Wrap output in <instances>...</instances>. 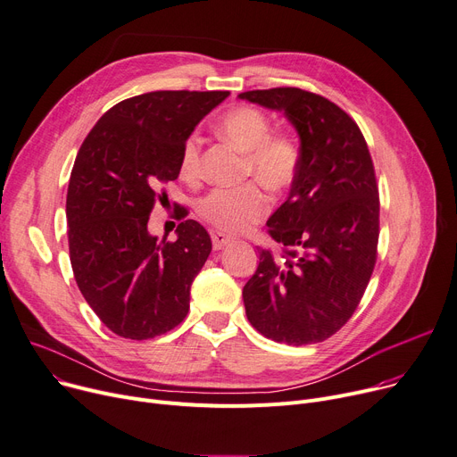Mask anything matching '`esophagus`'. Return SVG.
Listing matches in <instances>:
<instances>
[{
	"label": "esophagus",
	"instance_id": "obj_1",
	"mask_svg": "<svg viewBox=\"0 0 457 457\" xmlns=\"http://www.w3.org/2000/svg\"><path fill=\"white\" fill-rule=\"evenodd\" d=\"M211 238H212V248L215 250H222L224 246L229 245V242H233V238L222 231H215L211 235Z\"/></svg>",
	"mask_w": 457,
	"mask_h": 457
}]
</instances>
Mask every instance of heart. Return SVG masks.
Returning <instances> with one entry per match:
<instances>
[{"label": "heart", "mask_w": 457, "mask_h": 457, "mask_svg": "<svg viewBox=\"0 0 457 457\" xmlns=\"http://www.w3.org/2000/svg\"><path fill=\"white\" fill-rule=\"evenodd\" d=\"M264 112L253 106H237L219 120V132L245 154V176L279 193L288 189L301 165V146L287 132H270ZM179 174L196 179L202 169L200 139L189 136L179 150ZM270 207L268 196L255 181L235 189H212L196 204L198 215L224 233H240L259 222Z\"/></svg>", "instance_id": "heart-1"}]
</instances>
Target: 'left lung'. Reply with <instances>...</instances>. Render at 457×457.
Instances as JSON below:
<instances>
[{
	"label": "left lung",
	"mask_w": 457,
	"mask_h": 457,
	"mask_svg": "<svg viewBox=\"0 0 457 457\" xmlns=\"http://www.w3.org/2000/svg\"><path fill=\"white\" fill-rule=\"evenodd\" d=\"M238 97L283 112L301 141L288 198L266 222L283 253L259 252L242 290L246 316L273 342H323L349 321L377 262L380 204L368 143L340 106L312 91L271 87Z\"/></svg>",
	"instance_id": "1"
}]
</instances>
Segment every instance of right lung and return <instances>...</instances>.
Masks as SVG:
<instances>
[{
	"instance_id": "right-lung-1",
	"label": "right lung",
	"mask_w": 457,
	"mask_h": 457,
	"mask_svg": "<svg viewBox=\"0 0 457 457\" xmlns=\"http://www.w3.org/2000/svg\"><path fill=\"white\" fill-rule=\"evenodd\" d=\"M229 91H150L112 106L86 136L68 187L73 276L87 305L117 337H162L189 312L191 285L211 237L178 211L174 242L146 229L162 186L179 174V150Z\"/></svg>"
}]
</instances>
